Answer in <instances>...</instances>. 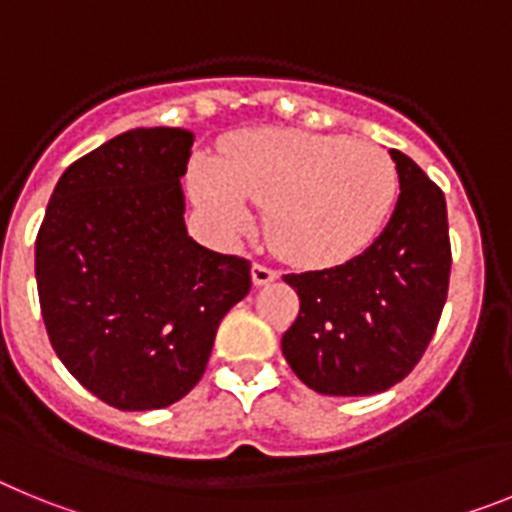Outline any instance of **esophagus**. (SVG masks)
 <instances>
[{
  "mask_svg": "<svg viewBox=\"0 0 512 512\" xmlns=\"http://www.w3.org/2000/svg\"><path fill=\"white\" fill-rule=\"evenodd\" d=\"M251 279L256 287H264V284H271L274 279H279V271L271 269V266H266V264H253Z\"/></svg>",
  "mask_w": 512,
  "mask_h": 512,
  "instance_id": "34e87169",
  "label": "esophagus"
}]
</instances>
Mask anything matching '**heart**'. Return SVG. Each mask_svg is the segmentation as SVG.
I'll return each instance as SVG.
<instances>
[{"mask_svg": "<svg viewBox=\"0 0 512 512\" xmlns=\"http://www.w3.org/2000/svg\"><path fill=\"white\" fill-rule=\"evenodd\" d=\"M189 179L215 228H248V200L256 202L266 207L271 246L307 266L341 264L364 251L397 200V169L384 148L307 130L235 135L220 161L197 158Z\"/></svg>", "mask_w": 512, "mask_h": 512, "instance_id": "obj_1", "label": "heart"}]
</instances>
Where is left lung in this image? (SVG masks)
<instances>
[{
  "mask_svg": "<svg viewBox=\"0 0 512 512\" xmlns=\"http://www.w3.org/2000/svg\"><path fill=\"white\" fill-rule=\"evenodd\" d=\"M390 156L400 197L377 241L333 269L284 274L300 315L282 336V354L320 395H377L402 382L431 343L449 295L441 187L405 153Z\"/></svg>",
  "mask_w": 512,
  "mask_h": 512,
  "instance_id": "left-lung-1",
  "label": "left lung"
}]
</instances>
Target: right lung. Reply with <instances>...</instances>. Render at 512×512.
Instances as JSON below:
<instances>
[{
	"label": "right lung",
	"instance_id": "obj_1",
	"mask_svg": "<svg viewBox=\"0 0 512 512\" xmlns=\"http://www.w3.org/2000/svg\"><path fill=\"white\" fill-rule=\"evenodd\" d=\"M194 135L135 128L63 171L35 238L43 323L63 366L117 410L182 400L205 374L251 261L200 246L184 225Z\"/></svg>",
	"mask_w": 512,
	"mask_h": 512
}]
</instances>
